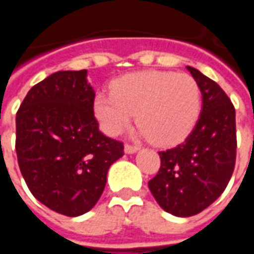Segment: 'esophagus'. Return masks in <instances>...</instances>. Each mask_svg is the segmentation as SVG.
<instances>
[{
    "instance_id": "obj_1",
    "label": "esophagus",
    "mask_w": 254,
    "mask_h": 254,
    "mask_svg": "<svg viewBox=\"0 0 254 254\" xmlns=\"http://www.w3.org/2000/svg\"><path fill=\"white\" fill-rule=\"evenodd\" d=\"M137 145H130V144H127V145H125V152H127V154H134V152H137Z\"/></svg>"
}]
</instances>
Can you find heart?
Listing matches in <instances>:
<instances>
[{
	"label": "heart",
	"instance_id": "b5f03b06",
	"mask_svg": "<svg viewBox=\"0 0 254 254\" xmlns=\"http://www.w3.org/2000/svg\"><path fill=\"white\" fill-rule=\"evenodd\" d=\"M111 94L99 92L94 114L102 130L117 136L133 114L141 132L156 145L182 141L196 125L201 111V91L187 73L144 70L114 80Z\"/></svg>",
	"mask_w": 254,
	"mask_h": 254
}]
</instances>
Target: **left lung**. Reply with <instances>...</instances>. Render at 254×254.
Returning <instances> with one entry per match:
<instances>
[{
  "label": "left lung",
  "mask_w": 254,
  "mask_h": 254,
  "mask_svg": "<svg viewBox=\"0 0 254 254\" xmlns=\"http://www.w3.org/2000/svg\"><path fill=\"white\" fill-rule=\"evenodd\" d=\"M200 87L201 114L185 141L160 151V169L148 182L166 212L187 218L209 207L233 176L237 155L235 109L213 80L188 66Z\"/></svg>",
  "instance_id": "left-lung-1"
}]
</instances>
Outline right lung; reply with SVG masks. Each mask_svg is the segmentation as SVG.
I'll return each instance as SVG.
<instances>
[{
	"label": "right lung",
	"mask_w": 254,
	"mask_h": 254,
	"mask_svg": "<svg viewBox=\"0 0 254 254\" xmlns=\"http://www.w3.org/2000/svg\"><path fill=\"white\" fill-rule=\"evenodd\" d=\"M87 70H61L34 85L16 114V154L31 193L56 212H88L105 190L124 144L105 136L94 116Z\"/></svg>",
	"instance_id": "obj_1"
}]
</instances>
